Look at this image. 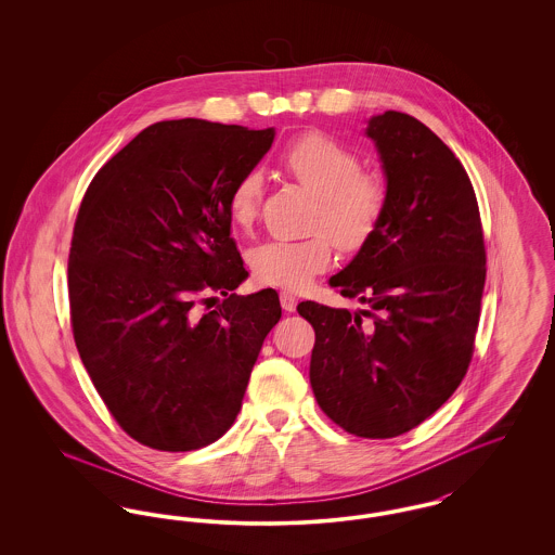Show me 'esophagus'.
I'll return each mask as SVG.
<instances>
[{
  "instance_id": "1",
  "label": "esophagus",
  "mask_w": 555,
  "mask_h": 555,
  "mask_svg": "<svg viewBox=\"0 0 555 555\" xmlns=\"http://www.w3.org/2000/svg\"><path fill=\"white\" fill-rule=\"evenodd\" d=\"M281 306L285 312H295L297 308V297L289 291H281Z\"/></svg>"
}]
</instances>
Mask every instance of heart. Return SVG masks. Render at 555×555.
Segmentation results:
<instances>
[{
	"mask_svg": "<svg viewBox=\"0 0 555 555\" xmlns=\"http://www.w3.org/2000/svg\"><path fill=\"white\" fill-rule=\"evenodd\" d=\"M281 166L304 189L317 195L310 229L304 238H276L254 247L249 268L268 287L304 291L333 260V241L360 249L376 231L389 189L380 175L362 170V159L344 143L322 132H306L281 154ZM262 175L247 170L229 195V218L238 231H249L262 199Z\"/></svg>",
	"mask_w": 555,
	"mask_h": 555,
	"instance_id": "1",
	"label": "heart"
}]
</instances>
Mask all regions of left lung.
Returning a JSON list of instances; mask_svg holds the SVG:
<instances>
[{
  "label": "left lung",
  "mask_w": 555,
  "mask_h": 555,
  "mask_svg": "<svg viewBox=\"0 0 555 555\" xmlns=\"http://www.w3.org/2000/svg\"><path fill=\"white\" fill-rule=\"evenodd\" d=\"M389 189L385 214L328 285L349 312L301 301L317 333L310 383L344 430L391 439L435 414L462 383L480 317L487 256L475 189L448 145L401 112L372 116Z\"/></svg>",
  "instance_id": "left-lung-1"
}]
</instances>
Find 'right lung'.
Wrapping results in <instances>:
<instances>
[{
    "instance_id": "obj_1",
    "label": "right lung",
    "mask_w": 555,
    "mask_h": 555,
    "mask_svg": "<svg viewBox=\"0 0 555 555\" xmlns=\"http://www.w3.org/2000/svg\"><path fill=\"white\" fill-rule=\"evenodd\" d=\"M272 141L274 129L156 122L82 197L68 256L75 344L114 421L147 448L191 451L220 439L281 318L276 291L231 293L247 270L229 195ZM208 292L225 301L199 315L196 295Z\"/></svg>"
}]
</instances>
